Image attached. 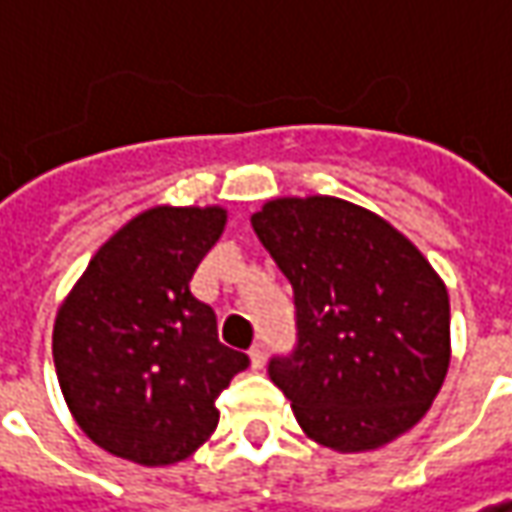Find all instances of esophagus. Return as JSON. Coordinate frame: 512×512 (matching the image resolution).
Instances as JSON below:
<instances>
[{
    "instance_id": "1",
    "label": "esophagus",
    "mask_w": 512,
    "mask_h": 512,
    "mask_svg": "<svg viewBox=\"0 0 512 512\" xmlns=\"http://www.w3.org/2000/svg\"><path fill=\"white\" fill-rule=\"evenodd\" d=\"M249 358H252V367L263 369V364H266V346L257 341V344L249 349Z\"/></svg>"
}]
</instances>
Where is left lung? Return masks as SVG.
Segmentation results:
<instances>
[{"mask_svg": "<svg viewBox=\"0 0 512 512\" xmlns=\"http://www.w3.org/2000/svg\"><path fill=\"white\" fill-rule=\"evenodd\" d=\"M295 289L298 346L269 361L300 430L338 453L412 430L450 367V298L384 217L341 197H275L252 214Z\"/></svg>", "mask_w": 512, "mask_h": 512, "instance_id": "1", "label": "left lung"}]
</instances>
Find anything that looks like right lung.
<instances>
[{
    "mask_svg": "<svg viewBox=\"0 0 512 512\" xmlns=\"http://www.w3.org/2000/svg\"><path fill=\"white\" fill-rule=\"evenodd\" d=\"M223 229L220 206H154L102 243L62 300L59 389L105 453L166 467L212 438L217 395L249 367L217 341L214 309L189 286Z\"/></svg>",
    "mask_w": 512,
    "mask_h": 512,
    "instance_id": "1",
    "label": "right lung"
}]
</instances>
